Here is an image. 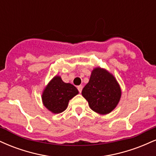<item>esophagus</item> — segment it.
<instances>
[{
    "label": "esophagus",
    "instance_id": "obj_1",
    "mask_svg": "<svg viewBox=\"0 0 156 156\" xmlns=\"http://www.w3.org/2000/svg\"><path fill=\"white\" fill-rule=\"evenodd\" d=\"M78 92H79L80 93L82 92V89H83V86L82 85H80L78 86Z\"/></svg>",
    "mask_w": 156,
    "mask_h": 156
}]
</instances>
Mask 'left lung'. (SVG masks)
<instances>
[{
	"label": "left lung",
	"mask_w": 156,
	"mask_h": 156,
	"mask_svg": "<svg viewBox=\"0 0 156 156\" xmlns=\"http://www.w3.org/2000/svg\"><path fill=\"white\" fill-rule=\"evenodd\" d=\"M81 94L92 110L106 114L117 106L120 99L121 89L111 73L98 67L93 69L89 83L84 87Z\"/></svg>",
	"instance_id": "obj_1"
}]
</instances>
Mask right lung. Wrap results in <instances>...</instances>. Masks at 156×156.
Segmentation results:
<instances>
[{"mask_svg": "<svg viewBox=\"0 0 156 156\" xmlns=\"http://www.w3.org/2000/svg\"><path fill=\"white\" fill-rule=\"evenodd\" d=\"M78 94V89L73 84L64 83L61 77L55 76L44 89L42 102L48 110L58 114L67 108L69 100Z\"/></svg>", "mask_w": 156, "mask_h": 156, "instance_id": "1", "label": "right lung"}]
</instances>
